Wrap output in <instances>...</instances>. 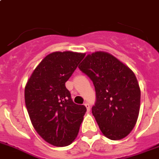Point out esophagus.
I'll return each mask as SVG.
<instances>
[{
    "label": "esophagus",
    "mask_w": 159,
    "mask_h": 159,
    "mask_svg": "<svg viewBox=\"0 0 159 159\" xmlns=\"http://www.w3.org/2000/svg\"><path fill=\"white\" fill-rule=\"evenodd\" d=\"M84 105H85V106H86V112H90V106H89V103H85Z\"/></svg>",
    "instance_id": "34e87169"
}]
</instances>
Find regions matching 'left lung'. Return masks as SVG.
I'll list each match as a JSON object with an SVG mask.
<instances>
[{"instance_id": "obj_1", "label": "left lung", "mask_w": 159, "mask_h": 159, "mask_svg": "<svg viewBox=\"0 0 159 159\" xmlns=\"http://www.w3.org/2000/svg\"><path fill=\"white\" fill-rule=\"evenodd\" d=\"M79 66L92 80L96 102L92 108L99 129L106 138L120 140L136 124L141 90L135 73L112 54L96 51L88 54Z\"/></svg>"}]
</instances>
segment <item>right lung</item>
I'll list each match as a JSON object with an SVG mask.
<instances>
[{
	"mask_svg": "<svg viewBox=\"0 0 159 159\" xmlns=\"http://www.w3.org/2000/svg\"><path fill=\"white\" fill-rule=\"evenodd\" d=\"M85 53L53 52L45 57L27 80L24 99L36 132L46 142L67 146L76 139L86 112L75 104L65 83L72 76Z\"/></svg>",
	"mask_w": 159,
	"mask_h": 159,
	"instance_id": "add662e5",
	"label": "right lung"
}]
</instances>
